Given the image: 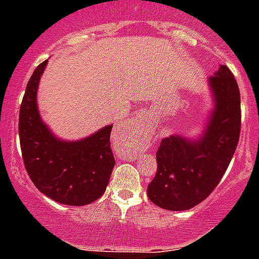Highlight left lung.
Masks as SVG:
<instances>
[{"label":"left lung","mask_w":259,"mask_h":259,"mask_svg":"<svg viewBox=\"0 0 259 259\" xmlns=\"http://www.w3.org/2000/svg\"><path fill=\"white\" fill-rule=\"evenodd\" d=\"M214 106L202 135L189 139L174 134L157 150V174L148 197L162 209L189 210L202 202L221 182L240 137V91L227 66L207 80Z\"/></svg>","instance_id":"left-lung-1"}]
</instances>
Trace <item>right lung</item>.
Segmentation results:
<instances>
[{"label": "right lung", "mask_w": 259, "mask_h": 259, "mask_svg": "<svg viewBox=\"0 0 259 259\" xmlns=\"http://www.w3.org/2000/svg\"><path fill=\"white\" fill-rule=\"evenodd\" d=\"M48 61L33 71L19 111V139L24 166L36 188L63 205L83 206L106 191L114 168L110 148L113 124L76 141L62 140L38 113L37 88Z\"/></svg>", "instance_id": "1"}]
</instances>
